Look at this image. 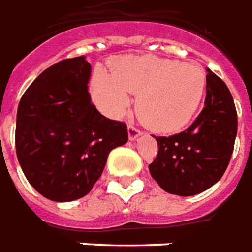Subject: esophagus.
I'll return each mask as SVG.
<instances>
[{
	"label": "esophagus",
	"mask_w": 252,
	"mask_h": 252,
	"mask_svg": "<svg viewBox=\"0 0 252 252\" xmlns=\"http://www.w3.org/2000/svg\"><path fill=\"white\" fill-rule=\"evenodd\" d=\"M127 131H128V139H130V140H135V139H138L139 136L142 135V131H140V130H138L136 127H134L132 125H130V126H128Z\"/></svg>",
	"instance_id": "obj_1"
}]
</instances>
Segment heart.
I'll list each match as a JSON object with an SVG mask.
<instances>
[{
	"instance_id": "obj_1",
	"label": "heart",
	"mask_w": 252,
	"mask_h": 252,
	"mask_svg": "<svg viewBox=\"0 0 252 252\" xmlns=\"http://www.w3.org/2000/svg\"><path fill=\"white\" fill-rule=\"evenodd\" d=\"M207 78L199 65L155 56L125 57L113 74L98 71L92 79L97 105L112 117H121L139 94L136 112L152 130L177 131L198 110L206 92Z\"/></svg>"
}]
</instances>
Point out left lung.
<instances>
[{"instance_id":"obj_1","label":"left lung","mask_w":252,"mask_h":252,"mask_svg":"<svg viewBox=\"0 0 252 252\" xmlns=\"http://www.w3.org/2000/svg\"><path fill=\"white\" fill-rule=\"evenodd\" d=\"M204 108L180 134L155 136L158 154L148 165L152 178L169 194L191 196L224 176L234 150L237 110L229 88L207 69Z\"/></svg>"}]
</instances>
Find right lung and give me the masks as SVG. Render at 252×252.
<instances>
[{
	"label": "right lung",
	"mask_w": 252,
	"mask_h": 252,
	"mask_svg": "<svg viewBox=\"0 0 252 252\" xmlns=\"http://www.w3.org/2000/svg\"><path fill=\"white\" fill-rule=\"evenodd\" d=\"M90 75L84 56L62 60L32 82L18 105V161L32 187L53 202L87 195L110 151L128 140L126 124L91 102Z\"/></svg>",
	"instance_id": "obj_1"
}]
</instances>
